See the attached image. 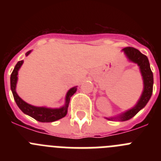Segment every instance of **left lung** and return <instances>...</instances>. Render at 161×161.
<instances>
[{
	"mask_svg": "<svg viewBox=\"0 0 161 161\" xmlns=\"http://www.w3.org/2000/svg\"><path fill=\"white\" fill-rule=\"evenodd\" d=\"M122 52H123L126 57L130 62L136 64L139 66L143 83V89L141 96L138 100L137 103L133 107L116 116L106 118L108 120L123 122V121H127L133 118L138 112L144 108L147 102H149L153 90V73L151 70L150 64H149L147 57L142 54L139 50L128 47L123 48Z\"/></svg>",
	"mask_w": 161,
	"mask_h": 161,
	"instance_id": "8db88e82",
	"label": "left lung"
}]
</instances>
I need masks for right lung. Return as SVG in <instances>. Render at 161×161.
<instances>
[{"label": "right lung", "instance_id": "obj_1", "mask_svg": "<svg viewBox=\"0 0 161 161\" xmlns=\"http://www.w3.org/2000/svg\"><path fill=\"white\" fill-rule=\"evenodd\" d=\"M32 51H29L25 53V56H27L31 54ZM23 60L18 61L17 64L14 67V69L13 71L10 76V87L12 91L13 95H14V101L16 102V104L19 107V109L25 114L29 115L35 120L41 122V123H52L55 122L62 118L65 117L68 113V108L69 102H70V98L74 93L77 90V86L71 88L67 92L66 97H65V103L63 106L59 108H48L46 106H32L31 104L25 102L22 98L18 96L16 92L17 83L18 80V71L20 68L23 64Z\"/></svg>", "mask_w": 161, "mask_h": 161}]
</instances>
